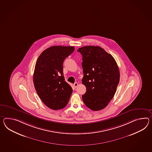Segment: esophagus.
<instances>
[{
    "label": "esophagus",
    "instance_id": "obj_1",
    "mask_svg": "<svg viewBox=\"0 0 152 152\" xmlns=\"http://www.w3.org/2000/svg\"><path fill=\"white\" fill-rule=\"evenodd\" d=\"M78 83L77 82H75L74 84V86L75 88H76L77 87Z\"/></svg>",
    "mask_w": 152,
    "mask_h": 152
}]
</instances>
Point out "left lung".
<instances>
[{
  "instance_id": "left-lung-1",
  "label": "left lung",
  "mask_w": 152,
  "mask_h": 152,
  "mask_svg": "<svg viewBox=\"0 0 152 152\" xmlns=\"http://www.w3.org/2000/svg\"><path fill=\"white\" fill-rule=\"evenodd\" d=\"M82 56V83L86 92L82 98L87 107L98 111L106 107L113 99L120 81V72L114 58L98 46L78 49Z\"/></svg>"
}]
</instances>
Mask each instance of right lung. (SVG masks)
Returning <instances> with one entry per match:
<instances>
[{"instance_id":"add662e5","label":"right lung","mask_w":152,"mask_h":152,"mask_svg":"<svg viewBox=\"0 0 152 152\" xmlns=\"http://www.w3.org/2000/svg\"><path fill=\"white\" fill-rule=\"evenodd\" d=\"M74 49L71 46H52L42 52L36 61L34 74L35 89L45 105L53 110L65 107L72 93L63 76V64Z\"/></svg>"}]
</instances>
